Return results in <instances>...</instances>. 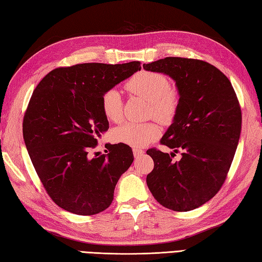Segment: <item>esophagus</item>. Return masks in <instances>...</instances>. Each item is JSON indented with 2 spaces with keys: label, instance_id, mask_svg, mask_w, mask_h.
<instances>
[{
  "label": "esophagus",
  "instance_id": "esophagus-1",
  "mask_svg": "<svg viewBox=\"0 0 262 262\" xmlns=\"http://www.w3.org/2000/svg\"><path fill=\"white\" fill-rule=\"evenodd\" d=\"M133 153H134V157H135V158H140L141 155L144 154V151H143L142 148L135 147V148H133Z\"/></svg>",
  "mask_w": 262,
  "mask_h": 262
}]
</instances>
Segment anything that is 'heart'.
I'll use <instances>...</instances> for the list:
<instances>
[{
	"label": "heart",
	"mask_w": 262,
	"mask_h": 262,
	"mask_svg": "<svg viewBox=\"0 0 262 262\" xmlns=\"http://www.w3.org/2000/svg\"><path fill=\"white\" fill-rule=\"evenodd\" d=\"M126 90L148 101V115L169 124L174 119L180 104V93L170 85V81L162 73L142 71L133 75L125 84ZM101 109L105 118L119 122L122 117V98L116 89H108L101 97ZM160 127L153 121L125 122L114 132V138L134 147H142L158 140Z\"/></svg>",
	"instance_id": "b5f03b06"
}]
</instances>
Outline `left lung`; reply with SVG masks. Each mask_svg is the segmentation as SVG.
<instances>
[{
    "label": "left lung",
    "instance_id": "left-lung-1",
    "mask_svg": "<svg viewBox=\"0 0 262 262\" xmlns=\"http://www.w3.org/2000/svg\"><path fill=\"white\" fill-rule=\"evenodd\" d=\"M143 68L171 76L180 93L173 124L160 143L181 159L147 149L154 161L147 187L165 208H198L220 191L234 159L242 125L236 93L224 73L202 59L165 57Z\"/></svg>",
    "mask_w": 262,
    "mask_h": 262
}]
</instances>
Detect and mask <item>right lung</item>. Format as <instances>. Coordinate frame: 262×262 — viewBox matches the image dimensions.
<instances>
[{
  "label": "right lung",
  "mask_w": 262,
  "mask_h": 262,
  "mask_svg": "<svg viewBox=\"0 0 262 262\" xmlns=\"http://www.w3.org/2000/svg\"><path fill=\"white\" fill-rule=\"evenodd\" d=\"M138 70L141 62L63 66L33 90L22 121L25 143L43 188L60 208L90 216L113 203L117 182L134 155L124 143L91 155L97 137L109 128L101 97Z\"/></svg>",
  "instance_id": "obj_1"
}]
</instances>
